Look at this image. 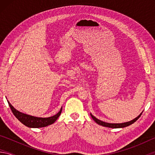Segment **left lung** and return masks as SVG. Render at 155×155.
I'll return each mask as SVG.
<instances>
[{"label":"left lung","mask_w":155,"mask_h":155,"mask_svg":"<svg viewBox=\"0 0 155 155\" xmlns=\"http://www.w3.org/2000/svg\"><path fill=\"white\" fill-rule=\"evenodd\" d=\"M142 114V112L141 113V114L138 115L137 117H135V119H133V120H131V121L129 122H124V123H119V124H114V123H107V122H104L103 121H101V120H100L98 119H97L96 117H94V115L90 114L91 117H92V119L95 121L97 124H99V125H101L103 126V127H109V128H124V127H127L128 126H129L130 124H132L134 123L135 122L137 121V120L140 118V117L141 116V115Z\"/></svg>","instance_id":"left-lung-1"}]
</instances>
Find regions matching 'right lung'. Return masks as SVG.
I'll use <instances>...</instances> for the list:
<instances>
[{
	"mask_svg": "<svg viewBox=\"0 0 155 155\" xmlns=\"http://www.w3.org/2000/svg\"><path fill=\"white\" fill-rule=\"evenodd\" d=\"M7 102H8L9 107L11 108L12 111L15 116V117L21 123H22L23 124L25 125L26 127H28L29 128H41L53 124L58 119V117H59L62 111L61 107L60 111L56 115H53V116L49 117H38L20 112L19 111L15 109L8 101H7Z\"/></svg>",
	"mask_w": 155,
	"mask_h": 155,
	"instance_id": "add662e5",
	"label": "right lung"
}]
</instances>
